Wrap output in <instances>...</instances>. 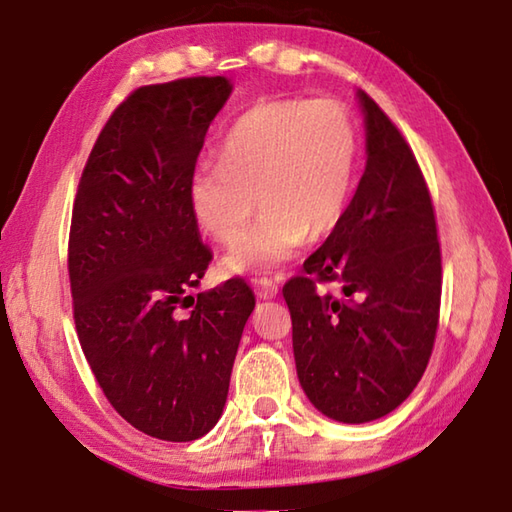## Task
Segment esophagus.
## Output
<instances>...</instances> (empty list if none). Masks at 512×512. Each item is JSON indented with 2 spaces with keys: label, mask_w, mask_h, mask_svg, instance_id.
I'll list each match as a JSON object with an SVG mask.
<instances>
[{
  "label": "esophagus",
  "mask_w": 512,
  "mask_h": 512,
  "mask_svg": "<svg viewBox=\"0 0 512 512\" xmlns=\"http://www.w3.org/2000/svg\"><path fill=\"white\" fill-rule=\"evenodd\" d=\"M278 294V285L273 280H259L257 282V296L259 299H273Z\"/></svg>",
  "instance_id": "34e87169"
}]
</instances>
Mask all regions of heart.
<instances>
[{
    "mask_svg": "<svg viewBox=\"0 0 512 512\" xmlns=\"http://www.w3.org/2000/svg\"><path fill=\"white\" fill-rule=\"evenodd\" d=\"M356 158L358 128L345 103L269 98L234 121L218 163L193 172L190 207L202 230L223 246L238 241L254 207L262 208L223 266L230 273L273 269L305 239H324L340 225Z\"/></svg>",
    "mask_w": 512,
    "mask_h": 512,
    "instance_id": "obj_1",
    "label": "heart"
}]
</instances>
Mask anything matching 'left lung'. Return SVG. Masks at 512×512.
I'll use <instances>...</instances> for the list:
<instances>
[{
	"instance_id": "8db88e82",
	"label": "left lung",
	"mask_w": 512,
	"mask_h": 512,
	"mask_svg": "<svg viewBox=\"0 0 512 512\" xmlns=\"http://www.w3.org/2000/svg\"><path fill=\"white\" fill-rule=\"evenodd\" d=\"M368 163L340 225L282 287L296 372L333 421L368 423L409 398L432 356L441 246L421 165L388 114L358 91ZM338 281V295L322 284Z\"/></svg>"
}]
</instances>
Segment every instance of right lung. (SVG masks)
Segmentation results:
<instances>
[{
  "label": "right lung",
  "mask_w": 512,
  "mask_h": 512,
  "mask_svg": "<svg viewBox=\"0 0 512 512\" xmlns=\"http://www.w3.org/2000/svg\"><path fill=\"white\" fill-rule=\"evenodd\" d=\"M220 75L128 94L87 158L68 232L82 352L114 411L149 437L193 441L223 414L255 294L243 278L188 296L213 259L190 177L230 96ZM191 315L179 318L177 307Z\"/></svg>",
  "instance_id": "obj_1"
}]
</instances>
